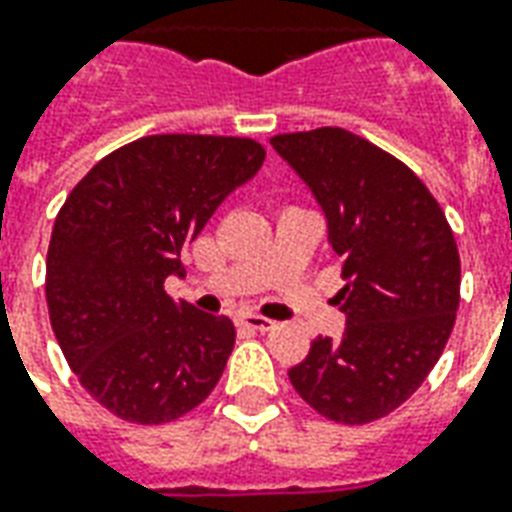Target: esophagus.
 <instances>
[{
  "label": "esophagus",
  "instance_id": "obj_1",
  "mask_svg": "<svg viewBox=\"0 0 512 512\" xmlns=\"http://www.w3.org/2000/svg\"><path fill=\"white\" fill-rule=\"evenodd\" d=\"M236 323L241 325V328H252V331H260V333H266L274 328V320H268V317H260V314H238L236 317Z\"/></svg>",
  "mask_w": 512,
  "mask_h": 512
}]
</instances>
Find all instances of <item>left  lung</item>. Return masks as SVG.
I'll return each instance as SVG.
<instances>
[{"instance_id":"1","label":"left lung","mask_w":512,"mask_h":512,"mask_svg":"<svg viewBox=\"0 0 512 512\" xmlns=\"http://www.w3.org/2000/svg\"><path fill=\"white\" fill-rule=\"evenodd\" d=\"M271 146L312 192L344 260V333L317 336L287 374L328 420L372 423L418 391L448 344L461 287L456 238L423 181L369 140L320 127Z\"/></svg>"}]
</instances>
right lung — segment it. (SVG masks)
Segmentation results:
<instances>
[{
  "instance_id": "add662e5",
  "label": "right lung",
  "mask_w": 512,
  "mask_h": 512,
  "mask_svg": "<svg viewBox=\"0 0 512 512\" xmlns=\"http://www.w3.org/2000/svg\"><path fill=\"white\" fill-rule=\"evenodd\" d=\"M266 160L260 143L151 135L94 165L54 222L45 298L70 369L130 423H168L214 391L233 352L225 314L176 304L168 276L219 203Z\"/></svg>"
}]
</instances>
